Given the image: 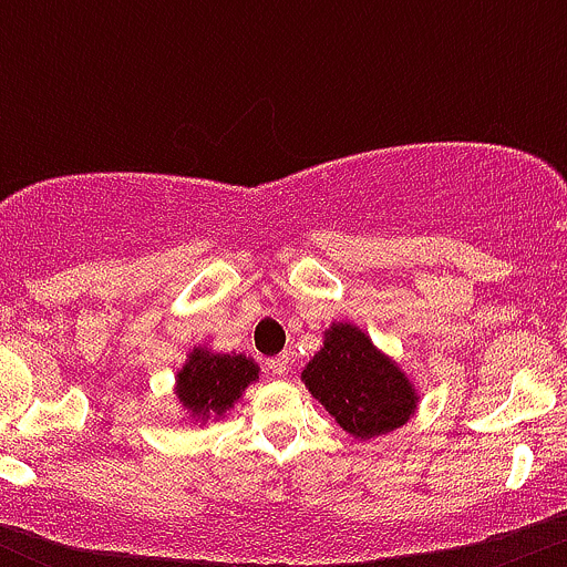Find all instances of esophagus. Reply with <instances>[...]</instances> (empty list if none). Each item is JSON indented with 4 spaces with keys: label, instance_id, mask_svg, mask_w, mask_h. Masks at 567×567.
<instances>
[{
    "label": "esophagus",
    "instance_id": "1",
    "mask_svg": "<svg viewBox=\"0 0 567 567\" xmlns=\"http://www.w3.org/2000/svg\"><path fill=\"white\" fill-rule=\"evenodd\" d=\"M268 370H271L274 375H285L288 373V368H290V357L288 353H279V357H274V359H268Z\"/></svg>",
    "mask_w": 567,
    "mask_h": 567
}]
</instances>
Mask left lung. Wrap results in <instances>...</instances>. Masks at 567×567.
Returning <instances> with one entry per match:
<instances>
[{
    "instance_id": "left-lung-1",
    "label": "left lung",
    "mask_w": 567,
    "mask_h": 567,
    "mask_svg": "<svg viewBox=\"0 0 567 567\" xmlns=\"http://www.w3.org/2000/svg\"><path fill=\"white\" fill-rule=\"evenodd\" d=\"M301 381L357 439L390 433L416 409L414 390L398 364L351 323H334L326 331L323 348L310 359Z\"/></svg>"
}]
</instances>
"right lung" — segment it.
<instances>
[{
  "label": "right lung",
  "instance_id": "right-lung-1",
  "mask_svg": "<svg viewBox=\"0 0 567 567\" xmlns=\"http://www.w3.org/2000/svg\"><path fill=\"white\" fill-rule=\"evenodd\" d=\"M257 364L241 353L194 351L186 368L177 373V398L194 416L225 414L251 381Z\"/></svg>",
  "mask_w": 567,
  "mask_h": 567
}]
</instances>
